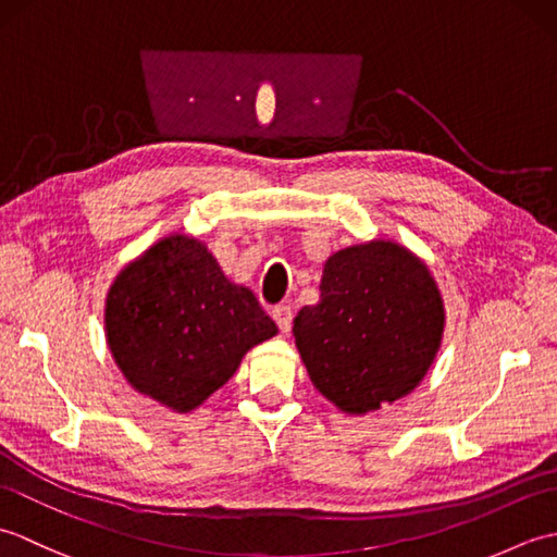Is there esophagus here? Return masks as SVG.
Returning <instances> with one entry per match:
<instances>
[{
	"instance_id": "obj_1",
	"label": "esophagus",
	"mask_w": 557,
	"mask_h": 557,
	"mask_svg": "<svg viewBox=\"0 0 557 557\" xmlns=\"http://www.w3.org/2000/svg\"><path fill=\"white\" fill-rule=\"evenodd\" d=\"M272 318H275V323H277V327L282 330V333H289V330H292V318H294L292 306H287V304L275 306V309H272Z\"/></svg>"
}]
</instances>
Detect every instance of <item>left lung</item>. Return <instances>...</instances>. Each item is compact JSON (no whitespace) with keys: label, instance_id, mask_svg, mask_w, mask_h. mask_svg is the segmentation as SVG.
Returning a JSON list of instances; mask_svg holds the SVG:
<instances>
[{"label":"left lung","instance_id":"obj_1","mask_svg":"<svg viewBox=\"0 0 557 557\" xmlns=\"http://www.w3.org/2000/svg\"><path fill=\"white\" fill-rule=\"evenodd\" d=\"M443 327V297L423 260L373 239L325 260L321 301L294 318V339L318 393L359 417L423 381Z\"/></svg>","mask_w":557,"mask_h":557}]
</instances>
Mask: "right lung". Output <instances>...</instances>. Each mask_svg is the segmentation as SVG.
<instances>
[{
    "mask_svg": "<svg viewBox=\"0 0 557 557\" xmlns=\"http://www.w3.org/2000/svg\"><path fill=\"white\" fill-rule=\"evenodd\" d=\"M104 333L124 377L172 411H194L277 335L251 289L234 285L194 236L172 234L128 263L104 301Z\"/></svg>",
    "mask_w": 557,
    "mask_h": 557,
    "instance_id": "1",
    "label": "right lung"
}]
</instances>
